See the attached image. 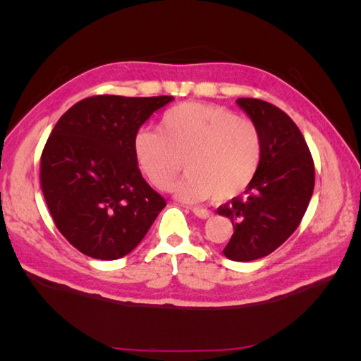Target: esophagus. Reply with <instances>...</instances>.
Returning a JSON list of instances; mask_svg holds the SVG:
<instances>
[{"mask_svg":"<svg viewBox=\"0 0 361 361\" xmlns=\"http://www.w3.org/2000/svg\"><path fill=\"white\" fill-rule=\"evenodd\" d=\"M190 211L194 212V216H197L198 219H209V217H212V212L211 211H208V209H204V208H200V206H194V208H190Z\"/></svg>","mask_w":361,"mask_h":361,"instance_id":"obj_1","label":"esophagus"}]
</instances>
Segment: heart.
<instances>
[{"label": "heart", "mask_w": 361, "mask_h": 361, "mask_svg": "<svg viewBox=\"0 0 361 361\" xmlns=\"http://www.w3.org/2000/svg\"><path fill=\"white\" fill-rule=\"evenodd\" d=\"M133 157L153 186L167 189L181 159L186 175L172 186L183 202L240 195L257 173L262 137L255 122L231 110L202 102H183L159 119L158 132L140 128L133 136Z\"/></svg>", "instance_id": "b5f03b06"}]
</instances>
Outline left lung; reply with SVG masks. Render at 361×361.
I'll return each instance as SVG.
<instances>
[{
	"label": "left lung",
	"mask_w": 361,
	"mask_h": 361,
	"mask_svg": "<svg viewBox=\"0 0 361 361\" xmlns=\"http://www.w3.org/2000/svg\"><path fill=\"white\" fill-rule=\"evenodd\" d=\"M235 104L257 126L262 157L243 197L220 206L217 214L234 226L225 257L250 262L281 247L301 224L315 186V167L302 133L288 114L259 99L240 97Z\"/></svg>",
	"instance_id": "obj_1"
}]
</instances>
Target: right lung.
Here are the masks:
<instances>
[{
  "instance_id": "1",
  "label": "right lung",
  "mask_w": 361,
  "mask_h": 361,
  "mask_svg": "<svg viewBox=\"0 0 361 361\" xmlns=\"http://www.w3.org/2000/svg\"><path fill=\"white\" fill-rule=\"evenodd\" d=\"M172 96H93L73 105L42 153V190L54 224L83 255L124 257L166 200L142 178L133 136Z\"/></svg>"
}]
</instances>
